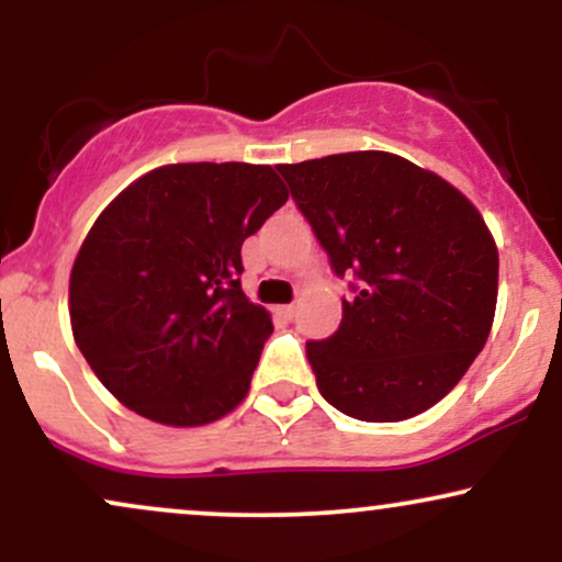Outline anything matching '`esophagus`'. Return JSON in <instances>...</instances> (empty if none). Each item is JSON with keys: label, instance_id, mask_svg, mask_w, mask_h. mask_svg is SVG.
I'll use <instances>...</instances> for the list:
<instances>
[{"label": "esophagus", "instance_id": "34e87169", "mask_svg": "<svg viewBox=\"0 0 562 562\" xmlns=\"http://www.w3.org/2000/svg\"><path fill=\"white\" fill-rule=\"evenodd\" d=\"M277 314H280L282 319H293L295 303H285V306H277Z\"/></svg>", "mask_w": 562, "mask_h": 562}]
</instances>
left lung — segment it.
<instances>
[{
    "label": "left lung",
    "instance_id": "obj_1",
    "mask_svg": "<svg viewBox=\"0 0 562 562\" xmlns=\"http://www.w3.org/2000/svg\"><path fill=\"white\" fill-rule=\"evenodd\" d=\"M280 173L335 272L359 277L338 333L306 344L319 393L364 423L430 409L492 333L499 250L481 211L438 173L383 150Z\"/></svg>",
    "mask_w": 562,
    "mask_h": 562
}]
</instances>
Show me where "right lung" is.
Here are the masks:
<instances>
[{"mask_svg": "<svg viewBox=\"0 0 562 562\" xmlns=\"http://www.w3.org/2000/svg\"><path fill=\"white\" fill-rule=\"evenodd\" d=\"M288 200L272 166L142 173L83 237L70 330L100 383L147 420L198 428L248 396L272 314L240 288L243 243Z\"/></svg>", "mask_w": 562, "mask_h": 562, "instance_id": "right-lung-1", "label": "right lung"}]
</instances>
